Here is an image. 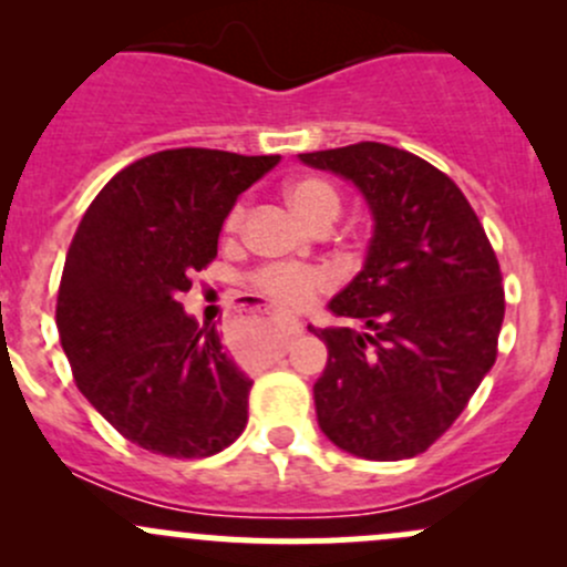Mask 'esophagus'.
I'll list each match as a JSON object with an SVG mask.
<instances>
[{
	"label": "esophagus",
	"instance_id": "obj_1",
	"mask_svg": "<svg viewBox=\"0 0 567 567\" xmlns=\"http://www.w3.org/2000/svg\"><path fill=\"white\" fill-rule=\"evenodd\" d=\"M274 323L279 326V348H288L296 337L301 334V323L293 318H282V316H274Z\"/></svg>",
	"mask_w": 567,
	"mask_h": 567
}]
</instances>
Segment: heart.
Returning a JSON list of instances; mask_svg holds the SVG:
<instances>
[{"mask_svg": "<svg viewBox=\"0 0 567 567\" xmlns=\"http://www.w3.org/2000/svg\"><path fill=\"white\" fill-rule=\"evenodd\" d=\"M285 197L293 205L296 214L301 219H307L310 225H331V221L340 216L342 199L337 194V188L329 181L316 175L296 177L285 186ZM244 216L247 208L244 203H238L236 208L227 214V233H236L244 225ZM255 288L260 290L266 299H271L274 305L288 307V310H299L307 307L310 301H316L323 290L331 288V274L316 266H293V262H271V266L257 268L255 277H251Z\"/></svg>", "mask_w": 567, "mask_h": 567, "instance_id": "obj_1", "label": "heart"}]
</instances>
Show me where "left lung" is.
I'll use <instances>...</instances> for the list:
<instances>
[{
	"label": "left lung",
	"instance_id": "1",
	"mask_svg": "<svg viewBox=\"0 0 567 567\" xmlns=\"http://www.w3.org/2000/svg\"><path fill=\"white\" fill-rule=\"evenodd\" d=\"M299 158L357 183L375 219L364 268L329 305L359 326L310 329L329 348L318 425L359 458H414L453 427L496 362V251L453 177L414 153L357 142Z\"/></svg>",
	"mask_w": 567,
	"mask_h": 567
}]
</instances>
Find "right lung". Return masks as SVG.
<instances>
[{
	"instance_id": "add662e5",
	"label": "right lung",
	"mask_w": 567,
	"mask_h": 567,
	"mask_svg": "<svg viewBox=\"0 0 567 567\" xmlns=\"http://www.w3.org/2000/svg\"><path fill=\"white\" fill-rule=\"evenodd\" d=\"M279 156L158 151L120 169L84 210L56 331L73 381L109 425L164 458H208L249 420L251 381L181 296L208 268L238 194Z\"/></svg>"
}]
</instances>
